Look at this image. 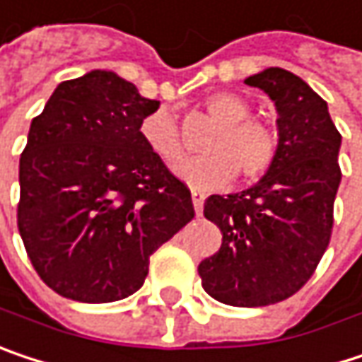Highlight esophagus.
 <instances>
[{
	"mask_svg": "<svg viewBox=\"0 0 362 362\" xmlns=\"http://www.w3.org/2000/svg\"><path fill=\"white\" fill-rule=\"evenodd\" d=\"M190 197H192L194 214L201 215L203 214V203H205V197H203V192H199V190H192V192H190Z\"/></svg>",
	"mask_w": 362,
	"mask_h": 362,
	"instance_id": "esophagus-1",
	"label": "esophagus"
}]
</instances>
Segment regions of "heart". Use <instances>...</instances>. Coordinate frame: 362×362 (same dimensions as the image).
Segmentation results:
<instances>
[{
	"label": "heart",
	"mask_w": 362,
	"mask_h": 362,
	"mask_svg": "<svg viewBox=\"0 0 362 362\" xmlns=\"http://www.w3.org/2000/svg\"><path fill=\"white\" fill-rule=\"evenodd\" d=\"M205 110L219 124L203 151L207 155L186 159L176 165V176L192 188H219L234 180H261L278 157V134L261 119L248 117L250 105L234 93H214L205 99ZM145 147L165 165H174L184 155V141L176 115L170 110L151 112L139 126Z\"/></svg>",
	"instance_id": "1"
}]
</instances>
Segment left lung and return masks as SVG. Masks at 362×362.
Listing matches in <instances>:
<instances>
[{"mask_svg":"<svg viewBox=\"0 0 362 362\" xmlns=\"http://www.w3.org/2000/svg\"><path fill=\"white\" fill-rule=\"evenodd\" d=\"M245 83L276 103L278 157L255 186L205 201L221 247L199 276L215 300L250 309L290 298L315 274L332 238L342 136L327 103L296 74L267 68Z\"/></svg>","mask_w":362,"mask_h":362,"instance_id":"left-lung-1","label":"left lung"}]
</instances>
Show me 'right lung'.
<instances>
[{"instance_id": "add662e5", "label": "right lung", "mask_w": 362, "mask_h": 362, "mask_svg": "<svg viewBox=\"0 0 362 362\" xmlns=\"http://www.w3.org/2000/svg\"><path fill=\"white\" fill-rule=\"evenodd\" d=\"M159 110L115 72L57 84L20 155L18 230L57 294L114 303L134 294L148 257L192 217L188 186L143 143Z\"/></svg>"}]
</instances>
